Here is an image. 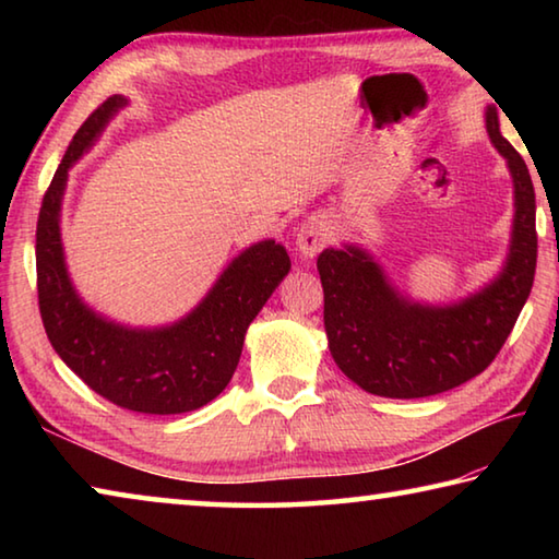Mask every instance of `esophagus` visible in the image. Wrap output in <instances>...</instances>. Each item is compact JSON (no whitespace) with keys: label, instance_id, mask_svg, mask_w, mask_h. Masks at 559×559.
<instances>
[{"label":"esophagus","instance_id":"34e87169","mask_svg":"<svg viewBox=\"0 0 559 559\" xmlns=\"http://www.w3.org/2000/svg\"><path fill=\"white\" fill-rule=\"evenodd\" d=\"M328 239H330V234H328V224L323 216H308V219L298 226L296 246L302 257L313 259L320 251H323Z\"/></svg>","mask_w":559,"mask_h":559}]
</instances>
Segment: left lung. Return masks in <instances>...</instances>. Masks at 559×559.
Returning <instances> with one entry per match:
<instances>
[{
  "mask_svg": "<svg viewBox=\"0 0 559 559\" xmlns=\"http://www.w3.org/2000/svg\"><path fill=\"white\" fill-rule=\"evenodd\" d=\"M498 108L488 106L484 118L513 179V226L493 281L431 306L404 296L362 246L343 243L318 257L330 355L365 392L419 400L468 382L493 362L525 306L537 263L535 189L525 159L500 135Z\"/></svg>",
  "mask_w": 559,
  "mask_h": 559,
  "instance_id": "left-lung-1",
  "label": "left lung"
}]
</instances>
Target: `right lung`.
I'll list each match as a JSON object with an SVG mask.
<instances>
[{
    "instance_id": "right-lung-1",
    "label": "right lung",
    "mask_w": 559,
    "mask_h": 559,
    "mask_svg": "<svg viewBox=\"0 0 559 559\" xmlns=\"http://www.w3.org/2000/svg\"><path fill=\"white\" fill-rule=\"evenodd\" d=\"M126 96H110L75 132L46 189L36 224V286L51 345L93 392L140 414H185L224 392L239 365L246 330L288 276L286 246L251 243L210 293L169 325L132 328L100 316L79 296L66 266L61 202L69 169L98 143Z\"/></svg>"
}]
</instances>
